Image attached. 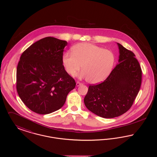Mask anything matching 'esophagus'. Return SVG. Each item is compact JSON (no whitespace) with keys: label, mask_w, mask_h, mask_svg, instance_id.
I'll list each match as a JSON object with an SVG mask.
<instances>
[{"label":"esophagus","mask_w":157,"mask_h":157,"mask_svg":"<svg viewBox=\"0 0 157 157\" xmlns=\"http://www.w3.org/2000/svg\"><path fill=\"white\" fill-rule=\"evenodd\" d=\"M76 86H79L82 85V83H81V82H76Z\"/></svg>","instance_id":"esophagus-1"}]
</instances>
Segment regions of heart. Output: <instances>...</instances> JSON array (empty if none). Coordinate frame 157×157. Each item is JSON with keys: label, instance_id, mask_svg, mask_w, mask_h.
Listing matches in <instances>:
<instances>
[{"label": "heart", "instance_id": "b5f03b06", "mask_svg": "<svg viewBox=\"0 0 157 157\" xmlns=\"http://www.w3.org/2000/svg\"><path fill=\"white\" fill-rule=\"evenodd\" d=\"M72 53H66L62 58L63 65L67 74L74 76L81 69V78L95 84L104 81L110 74L115 57L111 51L90 43L75 45Z\"/></svg>", "mask_w": 157, "mask_h": 157}]
</instances>
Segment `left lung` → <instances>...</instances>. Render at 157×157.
I'll list each match as a JSON object with an SVG mask.
<instances>
[{"instance_id": "8db88e82", "label": "left lung", "mask_w": 157, "mask_h": 157, "mask_svg": "<svg viewBox=\"0 0 157 157\" xmlns=\"http://www.w3.org/2000/svg\"><path fill=\"white\" fill-rule=\"evenodd\" d=\"M117 44L119 63L104 82L90 85L84 98L90 111L104 118L117 117L128 111L141 85L142 71L134 53Z\"/></svg>"}]
</instances>
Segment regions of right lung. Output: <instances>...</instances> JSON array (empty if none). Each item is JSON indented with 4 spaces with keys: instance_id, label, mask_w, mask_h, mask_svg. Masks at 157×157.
Instances as JSON below:
<instances>
[{
    "instance_id": "right-lung-1",
    "label": "right lung",
    "mask_w": 157,
    "mask_h": 157,
    "mask_svg": "<svg viewBox=\"0 0 157 157\" xmlns=\"http://www.w3.org/2000/svg\"><path fill=\"white\" fill-rule=\"evenodd\" d=\"M67 42L46 37L26 49L16 70V90L31 111L45 115L63 106L76 82L62 63Z\"/></svg>"
}]
</instances>
